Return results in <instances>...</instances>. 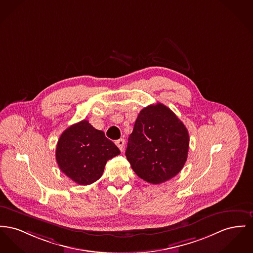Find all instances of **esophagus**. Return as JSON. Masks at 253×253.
<instances>
[{
	"instance_id": "34e87169",
	"label": "esophagus",
	"mask_w": 253,
	"mask_h": 253,
	"mask_svg": "<svg viewBox=\"0 0 253 253\" xmlns=\"http://www.w3.org/2000/svg\"><path fill=\"white\" fill-rule=\"evenodd\" d=\"M116 144H117V146L119 147L120 151H123V150H124V144H125V140H124L123 138L118 139V140H116Z\"/></svg>"
}]
</instances>
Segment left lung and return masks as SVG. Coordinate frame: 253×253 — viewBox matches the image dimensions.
Here are the masks:
<instances>
[{
    "label": "left lung",
    "mask_w": 253,
    "mask_h": 253,
    "mask_svg": "<svg viewBox=\"0 0 253 253\" xmlns=\"http://www.w3.org/2000/svg\"><path fill=\"white\" fill-rule=\"evenodd\" d=\"M188 148L189 134L184 124L168 107L157 103L138 114L125 155L139 178L160 184L180 172Z\"/></svg>",
    "instance_id": "8db88e82"
}]
</instances>
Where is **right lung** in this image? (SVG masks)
I'll use <instances>...</instances> for the list:
<instances>
[{
    "mask_svg": "<svg viewBox=\"0 0 253 253\" xmlns=\"http://www.w3.org/2000/svg\"><path fill=\"white\" fill-rule=\"evenodd\" d=\"M120 154L116 144L88 120L70 126L60 135L56 162L60 170L80 185H88L102 176L107 162Z\"/></svg>",
    "mask_w": 253,
    "mask_h": 253,
    "instance_id": "obj_1",
    "label": "right lung"
}]
</instances>
